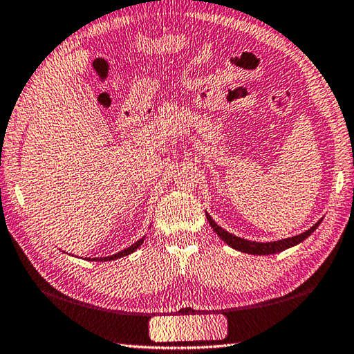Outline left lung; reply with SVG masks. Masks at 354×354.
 <instances>
[{"label": "left lung", "instance_id": "1", "mask_svg": "<svg viewBox=\"0 0 354 354\" xmlns=\"http://www.w3.org/2000/svg\"><path fill=\"white\" fill-rule=\"evenodd\" d=\"M206 218L209 221V225L212 226V230L217 232L221 241H223L226 245H230L231 248H234L237 251H242V253L259 254V256L279 253V251H284L287 248H292V247H295V245L301 243L303 241H306V239L310 234H313V232L317 230V227H319V225L322 223V220H323V218H320L314 226H310L308 231H304L298 236H293V237H289V239H281V241H274V242H254V241L251 242V241H247V239L237 237L234 234H231V232H227L226 230H223V227L215 223L211 215H209L207 212H206Z\"/></svg>", "mask_w": 354, "mask_h": 354}]
</instances>
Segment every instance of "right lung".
I'll list each match as a JSON object with an SVG mask.
<instances>
[{
    "instance_id": "obj_1",
    "label": "right lung",
    "mask_w": 354,
    "mask_h": 354,
    "mask_svg": "<svg viewBox=\"0 0 354 354\" xmlns=\"http://www.w3.org/2000/svg\"><path fill=\"white\" fill-rule=\"evenodd\" d=\"M143 241H145V236H143L142 239H139V241H137L136 243H133L131 245V247H128V248H124V250H122V251H118V253H115V254H112V256H106V257H88V261H98V262H106V261H113V259H118V257H123V256H128V254H131V253H134V251L140 247V245L143 243Z\"/></svg>"
}]
</instances>
